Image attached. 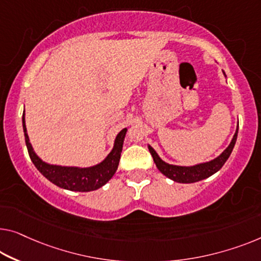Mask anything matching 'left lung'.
I'll return each mask as SVG.
<instances>
[{
	"label": "left lung",
	"instance_id": "1",
	"mask_svg": "<svg viewBox=\"0 0 261 261\" xmlns=\"http://www.w3.org/2000/svg\"><path fill=\"white\" fill-rule=\"evenodd\" d=\"M237 136H238V126H237L236 134L233 136L230 145H228L223 152L218 155L217 158L212 159V161L210 162L201 163V164H197L193 166H178V165L168 164V163L162 161V158L159 157L158 153L155 152L152 146L147 145V147H149L150 153L152 155L153 162L155 163V166H157V169L161 171L164 176L170 178V179H172L173 181L182 182V184H190V182H196V181L203 180L205 178H208L210 176L215 174L217 171H219L221 168H223L225 162H226L228 157H230L233 147H234Z\"/></svg>",
	"mask_w": 261,
	"mask_h": 261
}]
</instances>
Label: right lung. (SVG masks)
Here are the masks:
<instances>
[{"label":"right lung","instance_id":"1","mask_svg":"<svg viewBox=\"0 0 261 261\" xmlns=\"http://www.w3.org/2000/svg\"><path fill=\"white\" fill-rule=\"evenodd\" d=\"M22 123L23 132H24L25 138V145L27 149H28L31 162L34 163L36 169L43 174L46 179L54 182L58 188L79 192L95 191V190L106 185L111 179L116 171H117L120 159V152H122L123 149V142L127 131L126 127L117 135L111 152L107 155V158L103 162H100L97 165L90 166V168H76V166L51 165L42 161L35 153L33 146H31L29 142V137L28 134H27L25 127L24 112H23Z\"/></svg>","mask_w":261,"mask_h":261}]
</instances>
